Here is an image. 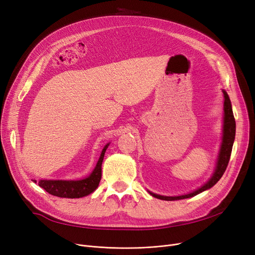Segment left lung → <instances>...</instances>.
Instances as JSON below:
<instances>
[{
	"mask_svg": "<svg viewBox=\"0 0 255 255\" xmlns=\"http://www.w3.org/2000/svg\"><path fill=\"white\" fill-rule=\"evenodd\" d=\"M223 94H224L223 138H222V144L220 148V153L218 156L217 166H216L215 172H214L212 178L203 187H200L199 189H197L189 194L180 195V196H162V195H158V194H154V193L150 192L151 195H153L156 198L162 199V200H178V199L189 198V197H192V196H194L200 192H203L207 189H210L211 187H213L221 179L227 165H229L232 150H233V144H234V140H235V135H236V121H235V117L233 114L232 103H231L229 95H227L225 91H223Z\"/></svg>",
	"mask_w": 255,
	"mask_h": 255,
	"instance_id": "8db88e82",
	"label": "left lung"
}]
</instances>
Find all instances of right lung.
Instances as JSON below:
<instances>
[{
	"mask_svg": "<svg viewBox=\"0 0 255 255\" xmlns=\"http://www.w3.org/2000/svg\"><path fill=\"white\" fill-rule=\"evenodd\" d=\"M107 146H109V143H107L104 146V149L102 150L100 158L98 160L95 168H94L93 172L86 179L78 180V181H62V180H57V181L40 180L39 182L35 180L33 181L35 183H38V185L49 194L58 196V197L79 198V197L89 195L97 188L99 182L101 180V165H102L103 157Z\"/></svg>",
	"mask_w": 255,
	"mask_h": 255,
	"instance_id": "1",
	"label": "right lung"
}]
</instances>
